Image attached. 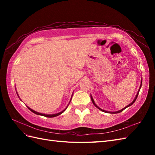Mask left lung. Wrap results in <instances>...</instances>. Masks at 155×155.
Segmentation results:
<instances>
[{
    "label": "left lung",
    "instance_id": "8db88e82",
    "mask_svg": "<svg viewBox=\"0 0 155 155\" xmlns=\"http://www.w3.org/2000/svg\"><path fill=\"white\" fill-rule=\"evenodd\" d=\"M141 86H142V81H141V84H140V88H139V91H138V93H137V95H136V97H135V98H134V99L133 100V101L132 102V103H131L130 104H129L128 105H127V107H125L124 108H123V109H121V110H118V111H116V112H108V111H107V110H103V109H101V108H99L98 107L97 105L95 104V103H94V100H93V97H92V96L91 95V101H92V102H93V104L94 105L95 107H96L97 108H98V109L99 110H101V111H103V112H104V113H114V114H115V113H120V112H122L123 110H124L125 108H127V107H130V106H131V105H132L134 102H135V101L137 100V97H138V94H139V91H140V88H141Z\"/></svg>",
    "mask_w": 155,
    "mask_h": 155
}]
</instances>
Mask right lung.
<instances>
[{
    "label": "right lung",
    "instance_id": "1",
    "mask_svg": "<svg viewBox=\"0 0 155 155\" xmlns=\"http://www.w3.org/2000/svg\"><path fill=\"white\" fill-rule=\"evenodd\" d=\"M28 107V108L29 110H30L31 111H32V113H35V114H38V115H41V116H44V117H49V118H51V117H57V116H58V115H60L61 114H62V113H63V112L67 109V107L65 108L64 110H63L62 111H61V113H57V114H42V113H38V112H37V111H35V110H33L32 109H31V108H29L28 107Z\"/></svg>",
    "mask_w": 155,
    "mask_h": 155
}]
</instances>
